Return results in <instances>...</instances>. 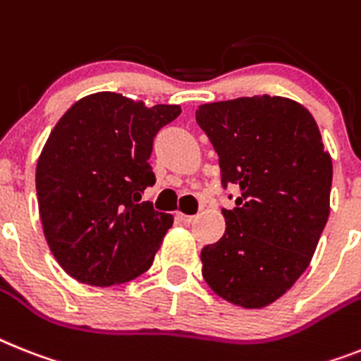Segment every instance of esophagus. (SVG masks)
Segmentation results:
<instances>
[{"instance_id": "34e87169", "label": "esophagus", "mask_w": 361, "mask_h": 361, "mask_svg": "<svg viewBox=\"0 0 361 361\" xmlns=\"http://www.w3.org/2000/svg\"><path fill=\"white\" fill-rule=\"evenodd\" d=\"M177 219L180 223H184V225H190V223L193 221V219H195V217L193 216H186V214H183V212H178L177 214Z\"/></svg>"}]
</instances>
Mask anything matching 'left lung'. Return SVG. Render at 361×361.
Returning a JSON list of instances; mask_svg holds the SVG:
<instances>
[{
    "instance_id": "1",
    "label": "left lung",
    "mask_w": 361,
    "mask_h": 361,
    "mask_svg": "<svg viewBox=\"0 0 361 361\" xmlns=\"http://www.w3.org/2000/svg\"><path fill=\"white\" fill-rule=\"evenodd\" d=\"M195 120L219 154L225 234L201 251L202 279L241 308H264L312 262L330 214L332 159L308 109L281 95L204 103Z\"/></svg>"
}]
</instances>
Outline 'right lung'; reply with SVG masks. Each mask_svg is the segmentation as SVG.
<instances>
[{"instance_id": "1", "label": "right lung", "mask_w": 361, "mask_h": 361, "mask_svg": "<svg viewBox=\"0 0 361 361\" xmlns=\"http://www.w3.org/2000/svg\"><path fill=\"white\" fill-rule=\"evenodd\" d=\"M178 114V105L97 92L53 127L37 162L38 212L55 260L75 281L106 288L151 267L173 216L140 201L157 180L153 138Z\"/></svg>"}]
</instances>
